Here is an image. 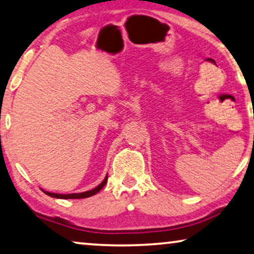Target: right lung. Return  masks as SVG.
I'll list each match as a JSON object with an SVG mask.
<instances>
[{
    "mask_svg": "<svg viewBox=\"0 0 254 254\" xmlns=\"http://www.w3.org/2000/svg\"><path fill=\"white\" fill-rule=\"evenodd\" d=\"M107 180H108V175H107L105 180L102 181L101 184H99L98 187L93 189V190L90 191H86V192H81V193H71V194H59V193H53V192H48V191H44L46 194H48L49 197H53V198H59V199H83V198H88L91 197V195H94L95 193H98V192L101 190V189L105 187L106 183H107Z\"/></svg>",
    "mask_w": 254,
    "mask_h": 254,
    "instance_id": "obj_1",
    "label": "right lung"
}]
</instances>
